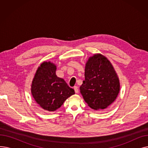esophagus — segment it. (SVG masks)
<instances>
[{"label":"esophagus","instance_id":"1","mask_svg":"<svg viewBox=\"0 0 148 148\" xmlns=\"http://www.w3.org/2000/svg\"><path fill=\"white\" fill-rule=\"evenodd\" d=\"M74 89L75 90V93H78L79 92V88H78V87H77V86H74Z\"/></svg>","mask_w":148,"mask_h":148}]
</instances>
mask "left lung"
I'll use <instances>...</instances> for the list:
<instances>
[{"mask_svg":"<svg viewBox=\"0 0 148 148\" xmlns=\"http://www.w3.org/2000/svg\"><path fill=\"white\" fill-rule=\"evenodd\" d=\"M84 77L80 93L90 108L104 109L114 102L119 94L120 83L112 65L105 56L97 54L89 58Z\"/></svg>","mask_w":148,"mask_h":148,"instance_id":"obj_1","label":"left lung"}]
</instances>
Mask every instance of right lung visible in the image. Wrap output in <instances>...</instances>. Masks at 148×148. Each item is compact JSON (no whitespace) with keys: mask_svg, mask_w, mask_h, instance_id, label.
<instances>
[{"mask_svg":"<svg viewBox=\"0 0 148 148\" xmlns=\"http://www.w3.org/2000/svg\"><path fill=\"white\" fill-rule=\"evenodd\" d=\"M56 66L50 62H43L37 69L31 92L36 102L43 109L53 112L75 94L63 79L56 75Z\"/></svg>","mask_w":148,"mask_h":148,"instance_id":"1","label":"right lung"}]
</instances>
